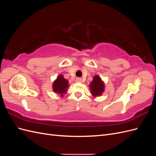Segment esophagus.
<instances>
[{"label": "esophagus", "mask_w": 156, "mask_h": 156, "mask_svg": "<svg viewBox=\"0 0 156 156\" xmlns=\"http://www.w3.org/2000/svg\"><path fill=\"white\" fill-rule=\"evenodd\" d=\"M75 81H76V82H77V83H81L82 81V79L81 78L77 77V78H76V79H75Z\"/></svg>", "instance_id": "1"}]
</instances>
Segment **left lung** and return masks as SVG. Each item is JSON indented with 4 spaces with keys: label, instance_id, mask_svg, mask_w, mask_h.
<instances>
[{
    "label": "left lung",
    "instance_id": "1",
    "mask_svg": "<svg viewBox=\"0 0 156 156\" xmlns=\"http://www.w3.org/2000/svg\"><path fill=\"white\" fill-rule=\"evenodd\" d=\"M89 87L92 96L94 97H97L101 96L102 93L104 92L105 84L98 75H95L92 82H90Z\"/></svg>",
    "mask_w": 156,
    "mask_h": 156
}]
</instances>
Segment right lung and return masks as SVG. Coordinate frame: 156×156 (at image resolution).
<instances>
[{"mask_svg": "<svg viewBox=\"0 0 156 156\" xmlns=\"http://www.w3.org/2000/svg\"><path fill=\"white\" fill-rule=\"evenodd\" d=\"M68 86V81L63 77L62 75H59L53 84V91L60 94V96H63V94L66 93Z\"/></svg>", "mask_w": 156, "mask_h": 156, "instance_id": "add662e5", "label": "right lung"}]
</instances>
